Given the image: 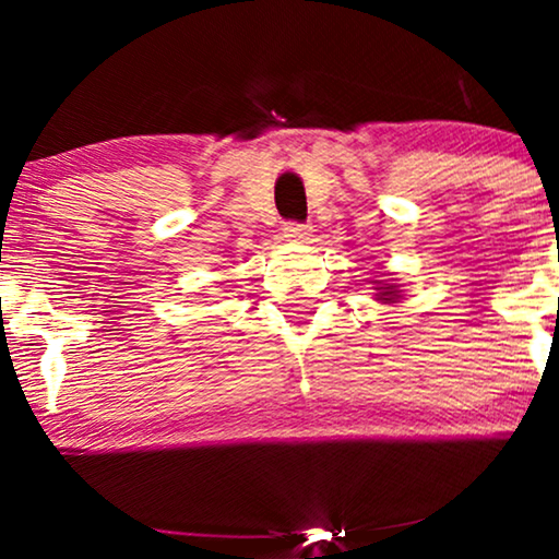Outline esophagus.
<instances>
[{
	"label": "esophagus",
	"instance_id": "1",
	"mask_svg": "<svg viewBox=\"0 0 559 559\" xmlns=\"http://www.w3.org/2000/svg\"><path fill=\"white\" fill-rule=\"evenodd\" d=\"M285 236L289 241H308L310 239V226L308 224H297V221H287Z\"/></svg>",
	"mask_w": 559,
	"mask_h": 559
}]
</instances>
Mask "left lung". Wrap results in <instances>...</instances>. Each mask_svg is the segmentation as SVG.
Returning <instances> with one entry per match:
<instances>
[{
  "mask_svg": "<svg viewBox=\"0 0 559 559\" xmlns=\"http://www.w3.org/2000/svg\"><path fill=\"white\" fill-rule=\"evenodd\" d=\"M386 289H389V293H381V295H384V297H381V300H394V297H392L394 289L392 287H386Z\"/></svg>",
  "mask_w": 559,
  "mask_h": 559,
  "instance_id": "8db88e82",
  "label": "left lung"
}]
</instances>
